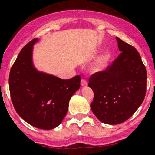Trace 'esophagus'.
<instances>
[{
  "mask_svg": "<svg viewBox=\"0 0 155 155\" xmlns=\"http://www.w3.org/2000/svg\"><path fill=\"white\" fill-rule=\"evenodd\" d=\"M81 85H82V86H87V82L85 80V79H82V80H81Z\"/></svg>",
  "mask_w": 155,
  "mask_h": 155,
  "instance_id": "esophagus-1",
  "label": "esophagus"
}]
</instances>
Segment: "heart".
<instances>
[{"label": "heart", "instance_id": "heart-1", "mask_svg": "<svg viewBox=\"0 0 155 155\" xmlns=\"http://www.w3.org/2000/svg\"><path fill=\"white\" fill-rule=\"evenodd\" d=\"M112 57V51L109 50H106L104 52L101 53L97 58L95 60L93 64L91 67V70L93 73H99L101 72L104 68H106L107 64L110 60Z\"/></svg>", "mask_w": 155, "mask_h": 155}]
</instances>
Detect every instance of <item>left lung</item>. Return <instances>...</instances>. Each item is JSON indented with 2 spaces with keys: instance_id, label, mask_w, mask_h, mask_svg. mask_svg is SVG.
Masks as SVG:
<instances>
[{
  "instance_id": "8db88e82",
  "label": "left lung",
  "mask_w": 155,
  "mask_h": 155,
  "mask_svg": "<svg viewBox=\"0 0 155 155\" xmlns=\"http://www.w3.org/2000/svg\"><path fill=\"white\" fill-rule=\"evenodd\" d=\"M121 54L104 71L89 79L93 90L91 109L101 122L118 124L127 121L144 101L147 73L134 46L116 37Z\"/></svg>"
}]
</instances>
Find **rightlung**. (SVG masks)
Returning a JSON list of instances; mask_svg holds the SVG:
<instances>
[{"instance_id": "obj_1", "label": "right lung", "mask_w": 155, "mask_h": 155, "mask_svg": "<svg viewBox=\"0 0 155 155\" xmlns=\"http://www.w3.org/2000/svg\"><path fill=\"white\" fill-rule=\"evenodd\" d=\"M34 39L23 47L10 70V97L17 113L31 125L51 130L61 123L69 101L80 87V76L61 79L37 70L33 63Z\"/></svg>"}]
</instances>
